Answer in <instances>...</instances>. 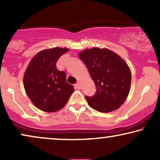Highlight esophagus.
<instances>
[{"mask_svg": "<svg viewBox=\"0 0 160 160\" xmlns=\"http://www.w3.org/2000/svg\"><path fill=\"white\" fill-rule=\"evenodd\" d=\"M76 87L78 88V89L81 88V82H80V81H78V82H77V83H76Z\"/></svg>", "mask_w": 160, "mask_h": 160, "instance_id": "esophagus-1", "label": "esophagus"}]
</instances>
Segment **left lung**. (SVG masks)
<instances>
[{"mask_svg":"<svg viewBox=\"0 0 160 160\" xmlns=\"http://www.w3.org/2000/svg\"><path fill=\"white\" fill-rule=\"evenodd\" d=\"M86 64L97 91L94 96L86 97L90 107L100 112L117 110L128 98L131 72L126 62L108 48H87L78 54Z\"/></svg>","mask_w":160,"mask_h":160,"instance_id":"1","label":"left lung"}]
</instances>
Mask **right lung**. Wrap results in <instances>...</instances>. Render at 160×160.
Here are the masks:
<instances>
[{
	"label": "right lung",
	"instance_id": "1",
	"mask_svg": "<svg viewBox=\"0 0 160 160\" xmlns=\"http://www.w3.org/2000/svg\"><path fill=\"white\" fill-rule=\"evenodd\" d=\"M68 48L54 47L40 51L32 58L24 72L23 86L30 100L40 110L55 112L63 108L74 89L66 82L64 72L56 67Z\"/></svg>",
	"mask_w": 160,
	"mask_h": 160
}]
</instances>
